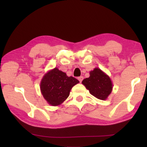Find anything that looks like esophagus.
Returning a JSON list of instances; mask_svg holds the SVG:
<instances>
[{"mask_svg":"<svg viewBox=\"0 0 147 147\" xmlns=\"http://www.w3.org/2000/svg\"><path fill=\"white\" fill-rule=\"evenodd\" d=\"M78 80L80 81V82H82V80H83V79H84V77L83 76H80V77H78Z\"/></svg>","mask_w":147,"mask_h":147,"instance_id":"obj_1","label":"esophagus"}]
</instances>
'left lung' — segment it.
I'll return each instance as SVG.
<instances>
[{"label":"left lung","instance_id":"left-lung-1","mask_svg":"<svg viewBox=\"0 0 147 147\" xmlns=\"http://www.w3.org/2000/svg\"><path fill=\"white\" fill-rule=\"evenodd\" d=\"M82 83L92 95L100 100H106L112 90V83L109 77L100 69L90 72V76L83 80Z\"/></svg>","mask_w":147,"mask_h":147}]
</instances>
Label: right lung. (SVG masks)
<instances>
[{"label":"right lung","instance_id":"right-lung-1","mask_svg":"<svg viewBox=\"0 0 147 147\" xmlns=\"http://www.w3.org/2000/svg\"><path fill=\"white\" fill-rule=\"evenodd\" d=\"M79 83L73 76H67L66 73L54 68L44 76L40 84L42 94L52 106L61 104L68 97L71 89Z\"/></svg>","mask_w":147,"mask_h":147}]
</instances>
